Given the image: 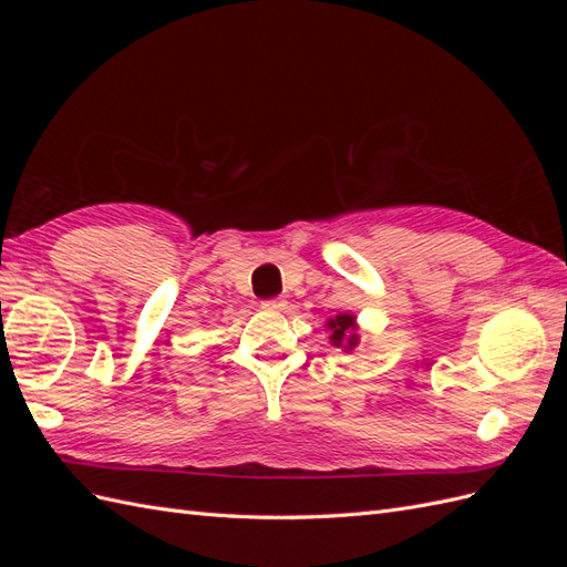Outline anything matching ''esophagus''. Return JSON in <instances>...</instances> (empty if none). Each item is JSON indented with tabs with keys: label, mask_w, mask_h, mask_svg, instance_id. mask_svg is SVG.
<instances>
[{
	"label": "esophagus",
	"mask_w": 567,
	"mask_h": 567,
	"mask_svg": "<svg viewBox=\"0 0 567 567\" xmlns=\"http://www.w3.org/2000/svg\"><path fill=\"white\" fill-rule=\"evenodd\" d=\"M262 307H265V310L279 312V310H284V307H286V300H284V298H269V300L262 302Z\"/></svg>",
	"instance_id": "esophagus-1"
}]
</instances>
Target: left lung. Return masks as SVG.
Instances as JSON below:
<instances>
[{"mask_svg":"<svg viewBox=\"0 0 567 567\" xmlns=\"http://www.w3.org/2000/svg\"><path fill=\"white\" fill-rule=\"evenodd\" d=\"M329 331H331V342L336 348H342L346 352L354 350L359 346V336H357V317L354 315H338L329 319Z\"/></svg>","mask_w":567,"mask_h":567,"instance_id":"1","label":"left lung"}]
</instances>
